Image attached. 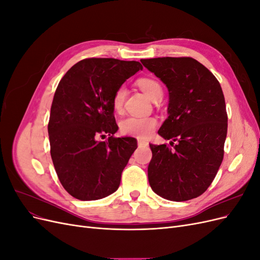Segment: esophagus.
<instances>
[{"instance_id":"34e87169","label":"esophagus","mask_w":260,"mask_h":260,"mask_svg":"<svg viewBox=\"0 0 260 260\" xmlns=\"http://www.w3.org/2000/svg\"><path fill=\"white\" fill-rule=\"evenodd\" d=\"M148 143L146 142V141H144V140H141V139H139L138 140V145L139 146H145V145H147Z\"/></svg>"}]
</instances>
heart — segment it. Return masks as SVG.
<instances>
[{
    "label": "heart",
    "mask_w": 260,
    "mask_h": 260,
    "mask_svg": "<svg viewBox=\"0 0 260 260\" xmlns=\"http://www.w3.org/2000/svg\"><path fill=\"white\" fill-rule=\"evenodd\" d=\"M139 88L144 92L145 95L153 102H159L162 98V86L158 81L152 78H141L138 80ZM124 85H120L114 94L113 107L116 112H120L125 99ZM157 125V120L154 117H136L130 116L124 118L120 122V131L125 136H133L138 138H147L154 131Z\"/></svg>",
    "instance_id": "obj_1"
}]
</instances>
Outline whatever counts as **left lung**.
I'll list each match as a JSON object with an SVG mask.
<instances>
[{"instance_id": "left-lung-1", "label": "left lung", "mask_w": 260, "mask_h": 260, "mask_svg": "<svg viewBox=\"0 0 260 260\" xmlns=\"http://www.w3.org/2000/svg\"><path fill=\"white\" fill-rule=\"evenodd\" d=\"M141 61L169 91V116L158 135L171 139L172 148L149 144L153 154L147 168L149 185L169 201L199 198L211 184L223 159L228 115L221 86L192 57Z\"/></svg>"}]
</instances>
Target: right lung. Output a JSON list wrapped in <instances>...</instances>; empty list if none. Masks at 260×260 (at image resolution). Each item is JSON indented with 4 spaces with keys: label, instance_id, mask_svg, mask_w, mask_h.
I'll return each mask as SVG.
<instances>
[{
    "label": "right lung",
    "instance_id": "add662e5",
    "mask_svg": "<svg viewBox=\"0 0 260 260\" xmlns=\"http://www.w3.org/2000/svg\"><path fill=\"white\" fill-rule=\"evenodd\" d=\"M143 66L135 60L85 58L61 78L48 125L51 157L65 190L80 201L106 198L138 147L135 138H115L113 98ZM109 136L107 141L99 138Z\"/></svg>",
    "mask_w": 260,
    "mask_h": 260
}]
</instances>
